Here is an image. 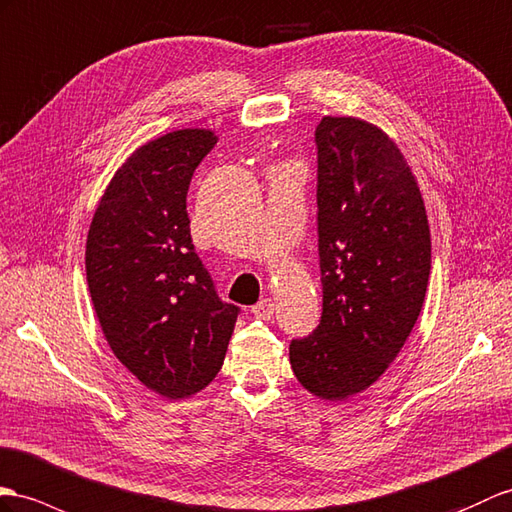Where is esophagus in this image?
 Instances as JSON below:
<instances>
[{
    "mask_svg": "<svg viewBox=\"0 0 512 512\" xmlns=\"http://www.w3.org/2000/svg\"><path fill=\"white\" fill-rule=\"evenodd\" d=\"M273 310H276V304H273L271 297L260 299V302H258L256 306H252V313H254V317H258V319H271V317H273Z\"/></svg>",
    "mask_w": 512,
    "mask_h": 512,
    "instance_id": "1",
    "label": "esophagus"
}]
</instances>
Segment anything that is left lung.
<instances>
[{
  "label": "left lung",
  "instance_id": "8db88e82",
  "mask_svg": "<svg viewBox=\"0 0 512 512\" xmlns=\"http://www.w3.org/2000/svg\"><path fill=\"white\" fill-rule=\"evenodd\" d=\"M317 141L321 323L291 341V369L328 402L363 393L400 354L430 280L426 206L400 147L358 117H323Z\"/></svg>",
  "mask_w": 512,
  "mask_h": 512
}]
</instances>
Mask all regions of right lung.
<instances>
[{
    "mask_svg": "<svg viewBox=\"0 0 512 512\" xmlns=\"http://www.w3.org/2000/svg\"><path fill=\"white\" fill-rule=\"evenodd\" d=\"M219 136L184 128L136 147L99 199L86 282L112 354L149 391L184 400L215 380L239 308L195 254L186 193Z\"/></svg>",
    "mask_w": 512,
    "mask_h": 512,
    "instance_id": "right-lung-1",
    "label": "right lung"
}]
</instances>
